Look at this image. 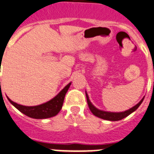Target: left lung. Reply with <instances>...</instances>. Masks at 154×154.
<instances>
[{"mask_svg": "<svg viewBox=\"0 0 154 154\" xmlns=\"http://www.w3.org/2000/svg\"><path fill=\"white\" fill-rule=\"evenodd\" d=\"M86 97H87V103H88V106H89V108H90V111H91V112L93 113L95 116L100 118V119H104V120L112 121V122L122 120V119H123L124 118L127 117V116H128L129 115L131 114L132 112H134L135 111L137 108L140 106V105L141 104L143 99H144V97H143V99H142V100H140L137 105H135V106H133L132 108L129 109L128 110H126V111L125 112H113L103 111V110L99 109H97V107H95V106L93 105V103L90 102L87 91H86Z\"/></svg>", "mask_w": 154, "mask_h": 154, "instance_id": "left-lung-1", "label": "left lung"}]
</instances>
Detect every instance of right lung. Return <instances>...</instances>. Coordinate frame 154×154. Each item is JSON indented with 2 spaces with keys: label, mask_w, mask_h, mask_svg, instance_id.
<instances>
[{
  "label": "right lung",
  "mask_w": 154,
  "mask_h": 154,
  "mask_svg": "<svg viewBox=\"0 0 154 154\" xmlns=\"http://www.w3.org/2000/svg\"><path fill=\"white\" fill-rule=\"evenodd\" d=\"M71 82L69 83L67 86L64 87L61 91L58 93V94L56 95L54 98L51 99L49 101L46 103H42L41 105L35 106H26L23 105L17 104V103L13 102L11 99L8 97L10 103L17 109L20 112L23 113L26 116H29L30 118L35 119H48V118L54 117L57 113L59 112L61 109L64 103V97H65L66 93L70 87Z\"/></svg>",
  "instance_id": "add662e5"
}]
</instances>
